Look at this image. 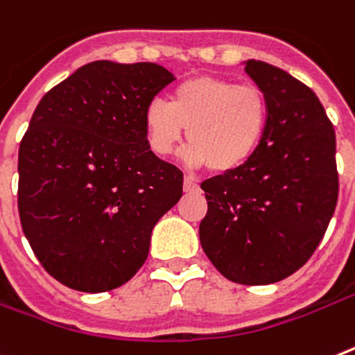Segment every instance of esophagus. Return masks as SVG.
Listing matches in <instances>:
<instances>
[{"mask_svg":"<svg viewBox=\"0 0 355 355\" xmlns=\"http://www.w3.org/2000/svg\"><path fill=\"white\" fill-rule=\"evenodd\" d=\"M198 189H200V187H198V184H196L195 178H193L191 175H186V177H184V191L196 193Z\"/></svg>","mask_w":355,"mask_h":355,"instance_id":"1","label":"esophagus"}]
</instances>
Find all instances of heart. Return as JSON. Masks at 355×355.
Wrapping results in <instances>:
<instances>
[{"label":"heart","mask_w":355,"mask_h":355,"mask_svg":"<svg viewBox=\"0 0 355 355\" xmlns=\"http://www.w3.org/2000/svg\"><path fill=\"white\" fill-rule=\"evenodd\" d=\"M267 121L269 104L260 88L213 76L187 79L175 86L169 103L153 99L144 110L151 151L169 155L187 128V160L216 173L233 171L251 159Z\"/></svg>","instance_id":"heart-1"}]
</instances>
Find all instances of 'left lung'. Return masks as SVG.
Masks as SVG:
<instances>
[{"instance_id": "1", "label": "left lung", "mask_w": 355, "mask_h": 355, "mask_svg": "<svg viewBox=\"0 0 355 355\" xmlns=\"http://www.w3.org/2000/svg\"><path fill=\"white\" fill-rule=\"evenodd\" d=\"M269 121L251 159L202 182L207 214L200 243L211 263L242 285L285 279L314 254L338 204L336 133L302 81L263 61H245Z\"/></svg>"}]
</instances>
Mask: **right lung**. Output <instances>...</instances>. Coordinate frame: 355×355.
Masks as SVG:
<instances>
[{
	"label": "right lung",
	"mask_w": 355,
	"mask_h": 355,
	"mask_svg": "<svg viewBox=\"0 0 355 355\" xmlns=\"http://www.w3.org/2000/svg\"><path fill=\"white\" fill-rule=\"evenodd\" d=\"M175 81L155 62L94 61L40 101L19 144L17 209L32 251L81 293L124 285L182 196V171L150 150L144 110Z\"/></svg>",
	"instance_id": "right-lung-1"
}]
</instances>
